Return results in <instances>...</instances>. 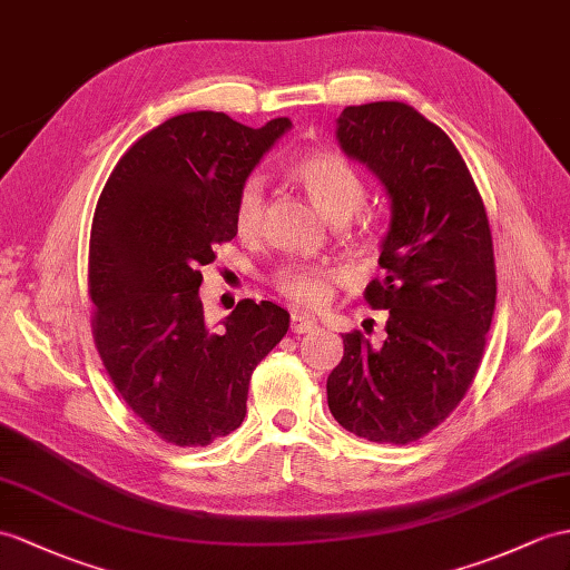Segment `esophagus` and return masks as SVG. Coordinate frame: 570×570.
<instances>
[{
  "mask_svg": "<svg viewBox=\"0 0 570 570\" xmlns=\"http://www.w3.org/2000/svg\"><path fill=\"white\" fill-rule=\"evenodd\" d=\"M314 328H316V324L312 322L309 316H302V314H293V316H289V331L297 333V336H299V333H309V331H314Z\"/></svg>",
  "mask_w": 570,
  "mask_h": 570,
  "instance_id": "34e87169",
  "label": "esophagus"
}]
</instances>
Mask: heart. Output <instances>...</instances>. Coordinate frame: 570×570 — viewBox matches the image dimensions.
I'll list each match as a JSON object with an SVG mask.
<instances>
[{"label": "heart", "instance_id": "heart-1", "mask_svg": "<svg viewBox=\"0 0 570 570\" xmlns=\"http://www.w3.org/2000/svg\"><path fill=\"white\" fill-rule=\"evenodd\" d=\"M293 176L318 210L336 222L348 219L365 200L363 176L336 151H309L299 157L293 164ZM263 205H266L263 180L258 176L244 178L234 198V229L239 237L252 239L261 232ZM271 283L287 302L302 309H318L328 302L333 287L341 283V273L328 266H316V263L293 261L277 266Z\"/></svg>", "mask_w": 570, "mask_h": 570}]
</instances>
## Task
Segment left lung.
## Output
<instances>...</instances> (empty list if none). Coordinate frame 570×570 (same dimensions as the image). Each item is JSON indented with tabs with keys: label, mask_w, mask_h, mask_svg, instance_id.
<instances>
[{
	"label": "left lung",
	"mask_w": 570,
	"mask_h": 570,
	"mask_svg": "<svg viewBox=\"0 0 570 570\" xmlns=\"http://www.w3.org/2000/svg\"><path fill=\"white\" fill-rule=\"evenodd\" d=\"M338 142L392 198L384 273L365 287V302L390 309V322L377 348L345 333L326 380L328 409L357 438L409 445L460 406L479 372L495 309L489 217L460 149L406 104L343 108Z\"/></svg>",
	"instance_id": "8db88e82"
}]
</instances>
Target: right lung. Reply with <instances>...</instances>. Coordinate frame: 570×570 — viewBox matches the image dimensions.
<instances>
[{"mask_svg": "<svg viewBox=\"0 0 570 570\" xmlns=\"http://www.w3.org/2000/svg\"><path fill=\"white\" fill-rule=\"evenodd\" d=\"M227 114L174 116L142 135L110 171L89 239L91 336L116 392L159 440L205 448L246 415L256 365L283 341L289 314L242 299L210 331L203 266L237 237L234 198L277 137Z\"/></svg>", "mask_w": 570, "mask_h": 570, "instance_id": "obj_1", "label": "right lung"}]
</instances>
